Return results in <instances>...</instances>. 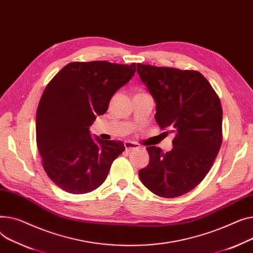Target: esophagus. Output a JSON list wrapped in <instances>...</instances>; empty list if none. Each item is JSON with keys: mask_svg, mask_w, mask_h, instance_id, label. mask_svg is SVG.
Wrapping results in <instances>:
<instances>
[{"mask_svg": "<svg viewBox=\"0 0 253 253\" xmlns=\"http://www.w3.org/2000/svg\"><path fill=\"white\" fill-rule=\"evenodd\" d=\"M125 147H126V149L127 151H131V150H135V149H138V148H140L139 144H137L135 142H130V141H126L125 142Z\"/></svg>", "mask_w": 253, "mask_h": 253, "instance_id": "obj_1", "label": "esophagus"}]
</instances>
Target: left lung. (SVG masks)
<instances>
[{
    "label": "left lung",
    "mask_w": 253,
    "mask_h": 253,
    "mask_svg": "<svg viewBox=\"0 0 253 253\" xmlns=\"http://www.w3.org/2000/svg\"><path fill=\"white\" fill-rule=\"evenodd\" d=\"M142 83L156 103L155 121L174 132L173 148L150 146L140 180L154 194L174 198L194 189L210 171L221 145L222 109L212 86L195 70L137 64Z\"/></svg>",
    "instance_id": "1"
}]
</instances>
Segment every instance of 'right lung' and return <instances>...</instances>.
<instances>
[{"mask_svg":"<svg viewBox=\"0 0 253 253\" xmlns=\"http://www.w3.org/2000/svg\"><path fill=\"white\" fill-rule=\"evenodd\" d=\"M135 72V63L71 62L44 88L37 111V145L44 171L59 188L84 194L106 180L126 147L93 137L90 126Z\"/></svg>","mask_w":253,"mask_h":253,"instance_id":"1","label":"right lung"}]
</instances>
